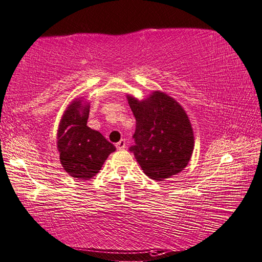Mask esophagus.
Masks as SVG:
<instances>
[{"label": "esophagus", "mask_w": 262, "mask_h": 262, "mask_svg": "<svg viewBox=\"0 0 262 262\" xmlns=\"http://www.w3.org/2000/svg\"><path fill=\"white\" fill-rule=\"evenodd\" d=\"M116 147L118 148V150H124V148L126 147V141L125 140H120L116 144Z\"/></svg>", "instance_id": "esophagus-1"}]
</instances>
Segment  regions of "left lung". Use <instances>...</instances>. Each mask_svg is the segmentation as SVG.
<instances>
[{
	"label": "left lung",
	"mask_w": 262,
	"mask_h": 262,
	"mask_svg": "<svg viewBox=\"0 0 262 262\" xmlns=\"http://www.w3.org/2000/svg\"><path fill=\"white\" fill-rule=\"evenodd\" d=\"M127 100L136 119L135 145L129 150L142 170L158 182L181 172L194 148L192 125L185 110L160 91L142 101L130 95Z\"/></svg>",
	"instance_id": "left-lung-1"
}]
</instances>
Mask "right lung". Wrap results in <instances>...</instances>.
Masks as SVG:
<instances>
[{"instance_id": "obj_1", "label": "right lung", "mask_w": 262, "mask_h": 262, "mask_svg": "<svg viewBox=\"0 0 262 262\" xmlns=\"http://www.w3.org/2000/svg\"><path fill=\"white\" fill-rule=\"evenodd\" d=\"M90 105L75 100L67 107L58 129L60 162L71 177L86 181L101 170L106 158L116 151L100 132L87 126Z\"/></svg>"}]
</instances>
